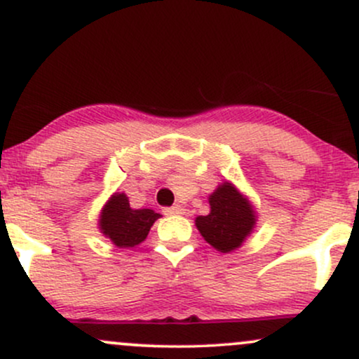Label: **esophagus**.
<instances>
[{
    "mask_svg": "<svg viewBox=\"0 0 359 359\" xmlns=\"http://www.w3.org/2000/svg\"><path fill=\"white\" fill-rule=\"evenodd\" d=\"M163 212H165L167 216H179V214H184V208L182 205L175 204V205H172V208L163 209Z\"/></svg>",
    "mask_w": 359,
    "mask_h": 359,
    "instance_id": "34e87169",
    "label": "esophagus"
}]
</instances>
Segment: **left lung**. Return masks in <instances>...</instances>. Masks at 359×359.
<instances>
[{
	"label": "left lung",
	"instance_id": "left-lung-1",
	"mask_svg": "<svg viewBox=\"0 0 359 359\" xmlns=\"http://www.w3.org/2000/svg\"><path fill=\"white\" fill-rule=\"evenodd\" d=\"M211 212L197 216L196 226L203 238L221 253L240 248L257 224V212L231 182H222L209 196Z\"/></svg>",
	"mask_w": 359,
	"mask_h": 359
}]
</instances>
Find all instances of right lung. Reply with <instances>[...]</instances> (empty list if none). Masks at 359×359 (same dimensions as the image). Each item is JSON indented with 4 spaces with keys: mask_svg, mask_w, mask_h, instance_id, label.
I'll return each instance as SVG.
<instances>
[{
    "mask_svg": "<svg viewBox=\"0 0 359 359\" xmlns=\"http://www.w3.org/2000/svg\"><path fill=\"white\" fill-rule=\"evenodd\" d=\"M160 214L151 209L130 208L126 194L114 192L102 208L100 229L118 248H133L145 241Z\"/></svg>",
    "mask_w": 359,
    "mask_h": 359,
    "instance_id": "obj_1",
    "label": "right lung"
}]
</instances>
